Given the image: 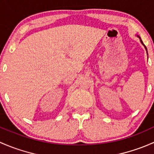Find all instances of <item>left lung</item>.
Masks as SVG:
<instances>
[{
	"mask_svg": "<svg viewBox=\"0 0 154 154\" xmlns=\"http://www.w3.org/2000/svg\"><path fill=\"white\" fill-rule=\"evenodd\" d=\"M136 36H137V37H138V38H139V39H140V42H141V43H142V45H143V46H144V47H145V50H146V51H147V48H146V47H145V44H143V42H142V39H141V38H140V37H139V35H136ZM147 53H148V51H147Z\"/></svg>",
	"mask_w": 154,
	"mask_h": 154,
	"instance_id": "8db88e82",
	"label": "left lung"
}]
</instances>
